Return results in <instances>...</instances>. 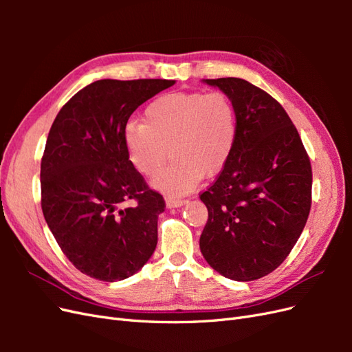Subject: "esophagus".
<instances>
[{"label": "esophagus", "instance_id": "obj_1", "mask_svg": "<svg viewBox=\"0 0 352 352\" xmlns=\"http://www.w3.org/2000/svg\"><path fill=\"white\" fill-rule=\"evenodd\" d=\"M186 199H179V198H166V206L168 208H176V207H182L186 204Z\"/></svg>", "mask_w": 352, "mask_h": 352}]
</instances>
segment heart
<instances>
[{"mask_svg":"<svg viewBox=\"0 0 352 352\" xmlns=\"http://www.w3.org/2000/svg\"><path fill=\"white\" fill-rule=\"evenodd\" d=\"M236 133V109L225 92H170L148 105L144 123L127 124L123 138L132 164L146 177L163 168L170 150L173 163L153 185L179 197L226 166Z\"/></svg>","mask_w":352,"mask_h":352,"instance_id":"heart-1","label":"heart"}]
</instances>
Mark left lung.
Returning a JSON list of instances; mask_svg holds the SVG:
<instances>
[{
	"label": "left lung",
	"mask_w": 352,
	"mask_h": 352,
	"mask_svg": "<svg viewBox=\"0 0 352 352\" xmlns=\"http://www.w3.org/2000/svg\"><path fill=\"white\" fill-rule=\"evenodd\" d=\"M232 100L233 153L199 195L208 210L199 248L228 279L251 282L285 261L311 207L310 158L289 116L270 95L239 78L204 79Z\"/></svg>",
	"instance_id": "8db88e82"
}]
</instances>
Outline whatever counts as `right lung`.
<instances>
[{"label": "right lung", "mask_w": 352, "mask_h": 352, "mask_svg": "<svg viewBox=\"0 0 352 352\" xmlns=\"http://www.w3.org/2000/svg\"><path fill=\"white\" fill-rule=\"evenodd\" d=\"M172 85L97 80L74 94L51 126L41 162L42 212L61 251L89 278H129L157 247L166 202L133 167L123 133L132 113ZM131 199L135 204L124 208Z\"/></svg>", "instance_id": "1"}]
</instances>
